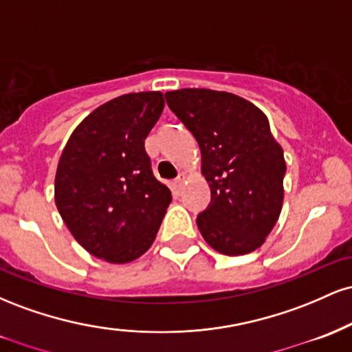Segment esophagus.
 Returning <instances> with one entry per match:
<instances>
[{"mask_svg": "<svg viewBox=\"0 0 352 352\" xmlns=\"http://www.w3.org/2000/svg\"><path fill=\"white\" fill-rule=\"evenodd\" d=\"M184 184H185V173H180V175L175 179V187L182 188V185Z\"/></svg>", "mask_w": 352, "mask_h": 352, "instance_id": "obj_1", "label": "esophagus"}]
</instances>
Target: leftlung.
<instances>
[{
	"label": "left lung",
	"instance_id": "8db88e82",
	"mask_svg": "<svg viewBox=\"0 0 352 352\" xmlns=\"http://www.w3.org/2000/svg\"><path fill=\"white\" fill-rule=\"evenodd\" d=\"M199 142L212 200L197 227L217 252L236 256L265 243L281 213L286 164L266 116L243 98L212 89L165 94Z\"/></svg>",
	"mask_w": 352,
	"mask_h": 352
}]
</instances>
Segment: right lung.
Segmentation results:
<instances>
[{
    "label": "right lung",
    "instance_id": "1",
    "mask_svg": "<svg viewBox=\"0 0 352 352\" xmlns=\"http://www.w3.org/2000/svg\"><path fill=\"white\" fill-rule=\"evenodd\" d=\"M164 104L159 91L109 100L76 127L60 153L56 207L78 243L109 263L147 252L172 201L145 152Z\"/></svg>",
    "mask_w": 352,
    "mask_h": 352
}]
</instances>
